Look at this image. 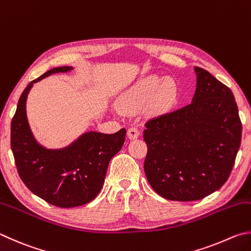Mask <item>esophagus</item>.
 I'll list each match as a JSON object with an SVG mask.
<instances>
[{
	"label": "esophagus",
	"instance_id": "obj_1",
	"mask_svg": "<svg viewBox=\"0 0 251 251\" xmlns=\"http://www.w3.org/2000/svg\"><path fill=\"white\" fill-rule=\"evenodd\" d=\"M140 134V131L138 129V126H129V129H127V136H129V139L133 140L136 139Z\"/></svg>",
	"mask_w": 251,
	"mask_h": 251
}]
</instances>
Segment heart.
Segmentation results:
<instances>
[{"label":"heart","mask_w":251,"mask_h":251,"mask_svg":"<svg viewBox=\"0 0 251 251\" xmlns=\"http://www.w3.org/2000/svg\"><path fill=\"white\" fill-rule=\"evenodd\" d=\"M160 81L156 77H149L143 81L139 82L135 86L132 87L126 93L124 100H122V109L125 110H135L148 102L151 97L153 96L156 88L158 87ZM176 94V89L173 84H165L162 91L158 95V105L166 106L169 102L173 101Z\"/></svg>","instance_id":"heart-1"}]
</instances>
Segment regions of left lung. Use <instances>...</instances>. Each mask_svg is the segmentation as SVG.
I'll return each mask as SVG.
<instances>
[{
    "instance_id": "left-lung-1",
    "label": "left lung",
    "mask_w": 251,
    "mask_h": 251,
    "mask_svg": "<svg viewBox=\"0 0 251 251\" xmlns=\"http://www.w3.org/2000/svg\"><path fill=\"white\" fill-rule=\"evenodd\" d=\"M192 102L146 121L144 172L156 193L173 201H197L223 186L242 141V122L230 89L195 68Z\"/></svg>"
}]
</instances>
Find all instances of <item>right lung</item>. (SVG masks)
<instances>
[{
    "label": "right lung",
    "instance_id": "add662e5",
    "mask_svg": "<svg viewBox=\"0 0 251 251\" xmlns=\"http://www.w3.org/2000/svg\"><path fill=\"white\" fill-rule=\"evenodd\" d=\"M73 68H54L24 89L11 124V148L18 175L29 190L59 207H74L95 199L105 181L110 159L121 150L126 130L113 134L87 132L68 148L48 150L38 144L26 116V99L34 83L52 73Z\"/></svg>",
    "mask_w": 251,
    "mask_h": 251
}]
</instances>
